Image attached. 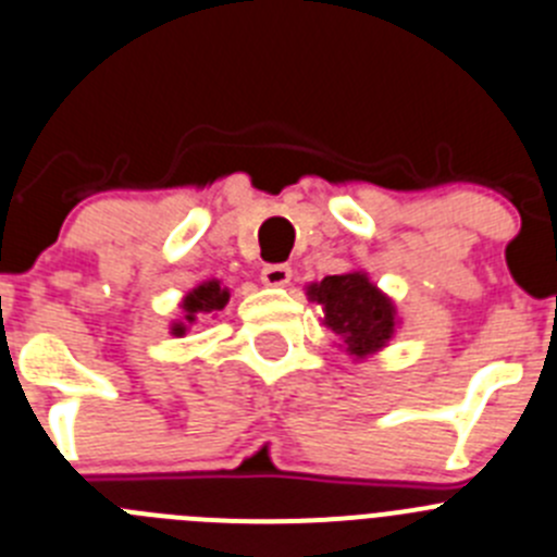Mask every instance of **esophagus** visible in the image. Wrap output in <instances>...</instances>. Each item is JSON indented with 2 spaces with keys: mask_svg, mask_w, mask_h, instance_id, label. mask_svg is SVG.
I'll list each match as a JSON object with an SVG mask.
<instances>
[{
  "mask_svg": "<svg viewBox=\"0 0 557 557\" xmlns=\"http://www.w3.org/2000/svg\"><path fill=\"white\" fill-rule=\"evenodd\" d=\"M260 280L269 285V288H285L290 283V267L285 263H272V267H263Z\"/></svg>",
  "mask_w": 557,
  "mask_h": 557,
  "instance_id": "esophagus-1",
  "label": "esophagus"
}]
</instances>
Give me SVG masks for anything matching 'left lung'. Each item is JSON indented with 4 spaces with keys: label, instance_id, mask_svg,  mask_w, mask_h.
Instances as JSON below:
<instances>
[{
    "label": "left lung",
    "instance_id": "1",
    "mask_svg": "<svg viewBox=\"0 0 557 557\" xmlns=\"http://www.w3.org/2000/svg\"><path fill=\"white\" fill-rule=\"evenodd\" d=\"M308 299L322 305L324 327L338 335V347L352 360H366L388 347L399 327L394 299L369 280L363 269L330 274L308 285Z\"/></svg>",
    "mask_w": 557,
    "mask_h": 557
}]
</instances>
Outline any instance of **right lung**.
<instances>
[{
  "label": "right lung",
  "instance_id": "obj_1",
  "mask_svg": "<svg viewBox=\"0 0 557 557\" xmlns=\"http://www.w3.org/2000/svg\"><path fill=\"white\" fill-rule=\"evenodd\" d=\"M227 302H230L227 285H222V280H216V277L205 280V283H199L197 288H191L188 294H185L183 302H180L183 315H180V319H174L172 327L169 330H172V335L183 338V335L188 333V327L199 322V315L216 313V310H222Z\"/></svg>",
  "mask_w": 557,
  "mask_h": 557
}]
</instances>
